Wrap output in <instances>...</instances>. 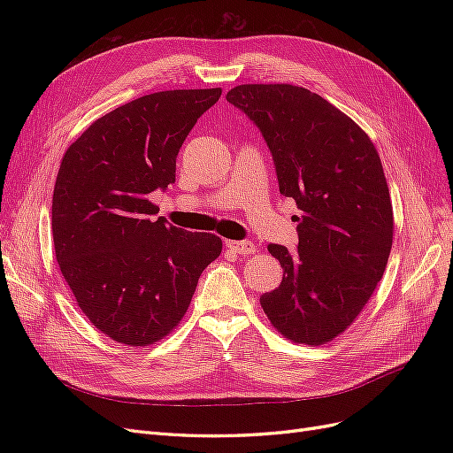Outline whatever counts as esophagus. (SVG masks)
Masks as SVG:
<instances>
[{
	"label": "esophagus",
	"instance_id": "34e87169",
	"mask_svg": "<svg viewBox=\"0 0 453 453\" xmlns=\"http://www.w3.org/2000/svg\"><path fill=\"white\" fill-rule=\"evenodd\" d=\"M226 248L232 250L234 253L242 255V257H248V255H253L257 251V245L250 240H243V242H226Z\"/></svg>",
	"mask_w": 453,
	"mask_h": 453
}]
</instances>
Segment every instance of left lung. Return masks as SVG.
Instances as JSON below:
<instances>
[{"mask_svg": "<svg viewBox=\"0 0 453 453\" xmlns=\"http://www.w3.org/2000/svg\"><path fill=\"white\" fill-rule=\"evenodd\" d=\"M226 100L263 134L280 193L300 210L296 250L268 245L283 280L260 306L285 338L319 346L353 323L388 265L393 208L380 155L348 115L308 88L240 85Z\"/></svg>", "mask_w": 453, "mask_h": 453, "instance_id": "8db88e82", "label": "left lung"}]
</instances>
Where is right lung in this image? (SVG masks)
<instances>
[{
	"label": "right lung",
	"mask_w": 453,
	"mask_h": 453,
	"mask_svg": "<svg viewBox=\"0 0 453 453\" xmlns=\"http://www.w3.org/2000/svg\"><path fill=\"white\" fill-rule=\"evenodd\" d=\"M221 88L142 96L94 120L62 158L52 240L62 276L90 323L147 346L181 321L223 242L155 217L153 190L175 183L177 153Z\"/></svg>",
	"instance_id": "obj_1"
}]
</instances>
